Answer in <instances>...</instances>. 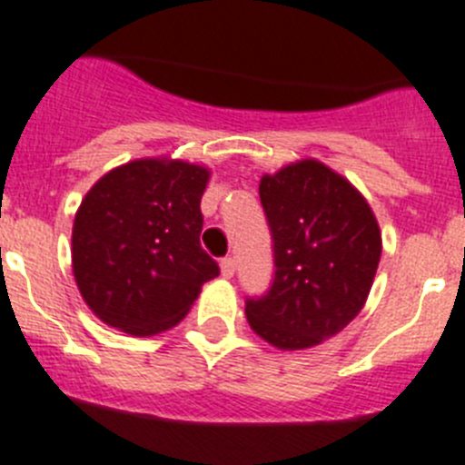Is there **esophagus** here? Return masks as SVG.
Wrapping results in <instances>:
<instances>
[{
  "label": "esophagus",
  "instance_id": "34e87169",
  "mask_svg": "<svg viewBox=\"0 0 465 465\" xmlns=\"http://www.w3.org/2000/svg\"><path fill=\"white\" fill-rule=\"evenodd\" d=\"M220 271H223V278H233V273H236V262L232 257H224L223 263H220Z\"/></svg>",
  "mask_w": 465,
  "mask_h": 465
}]
</instances>
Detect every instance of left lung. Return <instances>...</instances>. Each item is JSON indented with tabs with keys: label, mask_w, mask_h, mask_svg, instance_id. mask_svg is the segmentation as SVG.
Masks as SVG:
<instances>
[{
	"label": "left lung",
	"mask_w": 465,
	"mask_h": 465,
	"mask_svg": "<svg viewBox=\"0 0 465 465\" xmlns=\"http://www.w3.org/2000/svg\"><path fill=\"white\" fill-rule=\"evenodd\" d=\"M259 199L275 278L269 294L245 303V317L269 345L308 350L361 312L382 254L380 224L361 192L317 160L263 173Z\"/></svg>",
	"instance_id": "left-lung-1"
}]
</instances>
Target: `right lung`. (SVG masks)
Returning a JSON list of instances; mask_svg holds the SVG:
<instances>
[{
  "mask_svg": "<svg viewBox=\"0 0 465 465\" xmlns=\"http://www.w3.org/2000/svg\"><path fill=\"white\" fill-rule=\"evenodd\" d=\"M208 178V166L143 157L104 173L83 196L71 269L104 324L139 338L166 331L220 273L199 242Z\"/></svg>",
  "mask_w": 465,
  "mask_h": 465,
  "instance_id": "right-lung-1",
  "label": "right lung"
}]
</instances>
